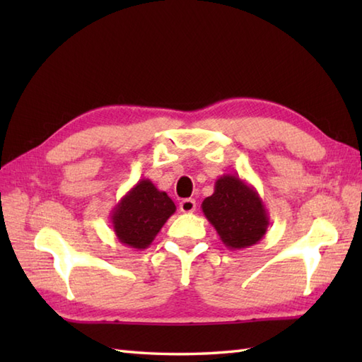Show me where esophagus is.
<instances>
[{"mask_svg": "<svg viewBox=\"0 0 362 362\" xmlns=\"http://www.w3.org/2000/svg\"><path fill=\"white\" fill-rule=\"evenodd\" d=\"M196 210V201L194 199H183L180 202V211L182 213H193Z\"/></svg>", "mask_w": 362, "mask_h": 362, "instance_id": "obj_1", "label": "esophagus"}]
</instances>
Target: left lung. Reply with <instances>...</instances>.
<instances>
[{
  "label": "left lung",
  "instance_id": "8db88e82",
  "mask_svg": "<svg viewBox=\"0 0 362 362\" xmlns=\"http://www.w3.org/2000/svg\"><path fill=\"white\" fill-rule=\"evenodd\" d=\"M202 211L232 250L247 249L263 240L269 214L258 191L238 175L224 174L214 183V193L205 197Z\"/></svg>",
  "mask_w": 362,
  "mask_h": 362
}]
</instances>
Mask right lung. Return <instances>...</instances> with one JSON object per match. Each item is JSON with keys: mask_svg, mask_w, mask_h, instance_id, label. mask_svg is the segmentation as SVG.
I'll return each mask as SVG.
<instances>
[{"mask_svg": "<svg viewBox=\"0 0 362 362\" xmlns=\"http://www.w3.org/2000/svg\"><path fill=\"white\" fill-rule=\"evenodd\" d=\"M174 213L173 199L157 189L149 179H141L113 206L110 221L121 244L143 250L149 247Z\"/></svg>", "mask_w": 362, "mask_h": 362, "instance_id": "right-lung-1", "label": "right lung"}]
</instances>
